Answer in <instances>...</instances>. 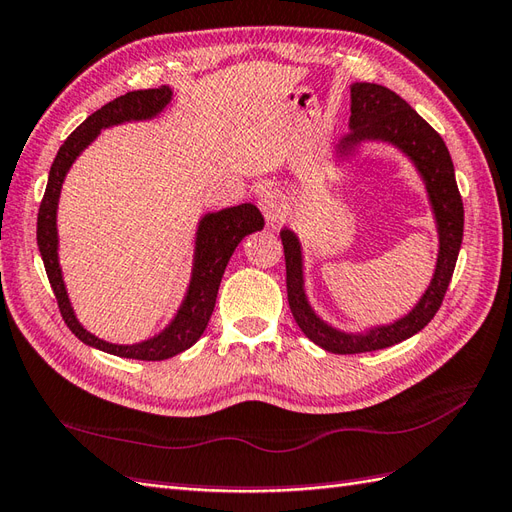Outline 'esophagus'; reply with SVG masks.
<instances>
[{"label": "esophagus", "instance_id": "34e87169", "mask_svg": "<svg viewBox=\"0 0 512 512\" xmlns=\"http://www.w3.org/2000/svg\"><path fill=\"white\" fill-rule=\"evenodd\" d=\"M257 202H259L261 213H264L266 222L275 224L279 213H281V196L275 192V189H261L257 196Z\"/></svg>", "mask_w": 512, "mask_h": 512}]
</instances>
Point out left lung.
<instances>
[{
	"mask_svg": "<svg viewBox=\"0 0 512 512\" xmlns=\"http://www.w3.org/2000/svg\"><path fill=\"white\" fill-rule=\"evenodd\" d=\"M349 130L351 133L344 135L331 150L329 163L336 170L347 168L368 144L390 146L403 154L423 183L436 227L438 251L430 283L406 314L390 320V323L349 331L327 323L314 310L305 288L303 244L292 229H281L279 235L285 253L288 303L296 325L320 349L340 355L392 347V344L419 334L430 323L441 307L451 275H454L462 244V227H465V209H462L454 163H451L445 141L406 100H401L395 91L382 85L353 82Z\"/></svg>",
	"mask_w": 512,
	"mask_h": 512,
	"instance_id": "1",
	"label": "left lung"
}]
</instances>
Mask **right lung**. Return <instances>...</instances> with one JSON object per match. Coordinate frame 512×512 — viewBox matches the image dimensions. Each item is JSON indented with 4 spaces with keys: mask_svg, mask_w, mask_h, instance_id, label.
Wrapping results in <instances>:
<instances>
[{
    "mask_svg": "<svg viewBox=\"0 0 512 512\" xmlns=\"http://www.w3.org/2000/svg\"><path fill=\"white\" fill-rule=\"evenodd\" d=\"M174 98V91L163 85L159 89H146V91H130L120 98L104 104L100 111L89 115L74 133L67 137L65 144L58 150L56 159L47 176L45 196L39 209L37 220V244L41 251L43 266L47 272V279L52 283V290L56 294L58 307H61L63 320L78 340L93 349H100L104 353L117 355V358L128 360H168L174 355L194 347L198 338L205 334V327L216 307V296L224 270H227L229 259L246 235L264 229V218L251 202H242L237 207H227L220 211H209L200 216L194 233V255H192V270H189V281L181 303H178L170 323L165 325L157 334L139 340L133 344H117L109 342L100 336L91 334V331L80 323L74 305H71L61 257H58V200H61L65 176L69 174L71 165L85 152L102 130L126 124V122H148L159 117L168 109Z\"/></svg>",
    "mask_w": 512,
    "mask_h": 512,
    "instance_id": "add662e5",
    "label": "right lung"
}]
</instances>
